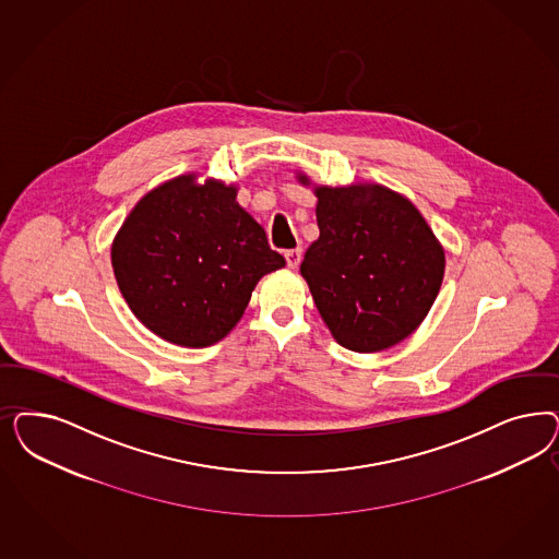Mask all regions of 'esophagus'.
<instances>
[{
	"label": "esophagus",
	"mask_w": 559,
	"mask_h": 559,
	"mask_svg": "<svg viewBox=\"0 0 559 559\" xmlns=\"http://www.w3.org/2000/svg\"><path fill=\"white\" fill-rule=\"evenodd\" d=\"M284 257H286L289 270H296L300 265V261H302V249H289Z\"/></svg>",
	"instance_id": "obj_1"
}]
</instances>
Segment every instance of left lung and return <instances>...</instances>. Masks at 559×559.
<instances>
[{"instance_id":"obj_1","label":"left lung","mask_w":559,"mask_h":559,"mask_svg":"<svg viewBox=\"0 0 559 559\" xmlns=\"http://www.w3.org/2000/svg\"><path fill=\"white\" fill-rule=\"evenodd\" d=\"M305 187L312 180L296 173ZM321 235L300 273L335 342L389 349L428 317L444 277V249L407 198L377 182L314 185Z\"/></svg>"}]
</instances>
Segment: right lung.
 Wrapping results in <instances>:
<instances>
[{
  "instance_id": "right-lung-1",
  "label": "right lung",
  "mask_w": 559,
  "mask_h": 559,
  "mask_svg": "<svg viewBox=\"0 0 559 559\" xmlns=\"http://www.w3.org/2000/svg\"><path fill=\"white\" fill-rule=\"evenodd\" d=\"M236 193L224 180L179 175L147 191L112 240L127 307L164 342L207 347L224 340L257 282L286 265Z\"/></svg>"
}]
</instances>
